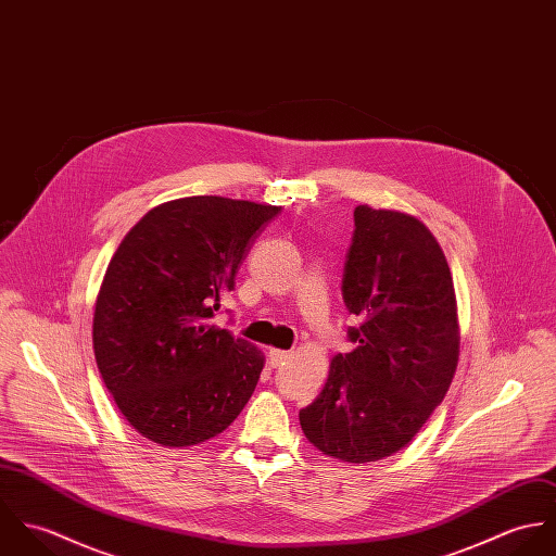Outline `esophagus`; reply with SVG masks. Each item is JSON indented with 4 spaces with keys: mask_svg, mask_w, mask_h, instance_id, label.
<instances>
[{
    "mask_svg": "<svg viewBox=\"0 0 556 556\" xmlns=\"http://www.w3.org/2000/svg\"><path fill=\"white\" fill-rule=\"evenodd\" d=\"M267 357H269V366H271V368H278V366H282V364L289 359V353H287V351H280V349H269Z\"/></svg>",
    "mask_w": 556,
    "mask_h": 556,
    "instance_id": "esophagus-1",
    "label": "esophagus"
}]
</instances>
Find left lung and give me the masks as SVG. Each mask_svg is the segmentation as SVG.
I'll return each instance as SVG.
<instances>
[{
  "instance_id": "obj_1",
  "label": "left lung",
  "mask_w": 556,
  "mask_h": 556,
  "mask_svg": "<svg viewBox=\"0 0 556 556\" xmlns=\"http://www.w3.org/2000/svg\"><path fill=\"white\" fill-rule=\"evenodd\" d=\"M342 298L357 342L329 364L300 424L325 456L366 465L406 447L456 375L460 325L447 258L410 214L357 205Z\"/></svg>"
}]
</instances>
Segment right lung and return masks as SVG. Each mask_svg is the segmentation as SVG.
Returning a JSON list of instances; mask_svg holds the SVG:
<instances>
[{
  "label": "right lung",
  "mask_w": 556,
  "mask_h": 556,
  "mask_svg": "<svg viewBox=\"0 0 556 556\" xmlns=\"http://www.w3.org/2000/svg\"><path fill=\"white\" fill-rule=\"evenodd\" d=\"M280 210L184 197L150 210L115 250L96 298L93 353L117 408L146 439L205 443L252 396L265 355L212 318Z\"/></svg>",
  "instance_id": "obj_1"
}]
</instances>
